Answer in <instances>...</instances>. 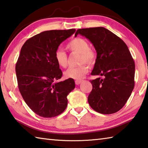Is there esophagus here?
<instances>
[{"instance_id":"obj_1","label":"esophagus","mask_w":148,"mask_h":148,"mask_svg":"<svg viewBox=\"0 0 148 148\" xmlns=\"http://www.w3.org/2000/svg\"><path fill=\"white\" fill-rule=\"evenodd\" d=\"M82 80H76V81H75V83H76V85H79L80 83H82Z\"/></svg>"}]
</instances>
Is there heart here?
I'll return each mask as SVG.
<instances>
[{
	"mask_svg": "<svg viewBox=\"0 0 148 148\" xmlns=\"http://www.w3.org/2000/svg\"><path fill=\"white\" fill-rule=\"evenodd\" d=\"M66 48L71 52L80 54L79 63L82 65L78 66L70 67L64 72V76L69 79H82L88 71V66L84 63L93 65L96 60V53L90 48L89 43L87 40L82 37H76L72 39L67 44ZM54 58L56 63L61 68H65L68 65V57L63 50H56Z\"/></svg>",
	"mask_w": 148,
	"mask_h": 148,
	"instance_id": "1",
	"label": "heart"
}]
</instances>
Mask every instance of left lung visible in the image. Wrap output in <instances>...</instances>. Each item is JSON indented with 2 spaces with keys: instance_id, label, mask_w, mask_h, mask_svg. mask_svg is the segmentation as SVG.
<instances>
[{
  "instance_id": "obj_1",
  "label": "left lung",
  "mask_w": 148,
  "mask_h": 148,
  "mask_svg": "<svg viewBox=\"0 0 148 148\" xmlns=\"http://www.w3.org/2000/svg\"><path fill=\"white\" fill-rule=\"evenodd\" d=\"M92 42L97 52L92 75L103 78L90 80L92 89L88 96L92 109L101 114L116 112L124 106L135 86V62L123 40L103 27L78 29Z\"/></svg>"
}]
</instances>
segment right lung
<instances>
[{
  "instance_id": "add662e5",
  "label": "right lung",
  "mask_w": 148,
  "mask_h": 148,
  "mask_svg": "<svg viewBox=\"0 0 148 148\" xmlns=\"http://www.w3.org/2000/svg\"><path fill=\"white\" fill-rule=\"evenodd\" d=\"M76 29L48 30L37 34L21 48L15 66L18 87L24 100L35 113L52 118L67 106V95L75 88L73 79L57 82L63 73L55 52Z\"/></svg>"
}]
</instances>
